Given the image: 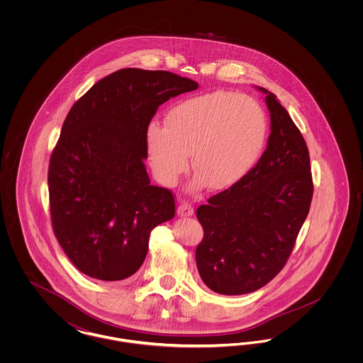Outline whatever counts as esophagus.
I'll return each instance as SVG.
<instances>
[{
	"mask_svg": "<svg viewBox=\"0 0 363 363\" xmlns=\"http://www.w3.org/2000/svg\"><path fill=\"white\" fill-rule=\"evenodd\" d=\"M177 213L179 215V216H191L193 213H194V209L193 207L190 206V204H186V203H182V204H179L178 208H177Z\"/></svg>",
	"mask_w": 363,
	"mask_h": 363,
	"instance_id": "esophagus-1",
	"label": "esophagus"
}]
</instances>
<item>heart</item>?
<instances>
[{
    "label": "heart",
    "instance_id": "heart-1",
    "mask_svg": "<svg viewBox=\"0 0 363 363\" xmlns=\"http://www.w3.org/2000/svg\"><path fill=\"white\" fill-rule=\"evenodd\" d=\"M268 140L264 108L246 95L216 91L173 106L164 128L151 123L147 150L156 177L174 185L188 167L196 185L225 190L237 185L259 163Z\"/></svg>",
    "mask_w": 363,
    "mask_h": 363
}]
</instances>
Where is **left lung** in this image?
Wrapping results in <instances>:
<instances>
[{
	"label": "left lung",
	"instance_id": "left-lung-1",
	"mask_svg": "<svg viewBox=\"0 0 363 363\" xmlns=\"http://www.w3.org/2000/svg\"><path fill=\"white\" fill-rule=\"evenodd\" d=\"M271 135L259 163L237 185L200 206L204 238L196 249L199 274L212 291L253 293L283 269L313 197L305 138L277 95L265 88Z\"/></svg>",
	"mask_w": 363,
	"mask_h": 363
}]
</instances>
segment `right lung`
Instances as JSON below:
<instances>
[{
    "instance_id": "right-lung-1",
    "label": "right lung",
    "mask_w": 363,
    "mask_h": 363,
    "mask_svg": "<svg viewBox=\"0 0 363 363\" xmlns=\"http://www.w3.org/2000/svg\"><path fill=\"white\" fill-rule=\"evenodd\" d=\"M199 84L166 70L125 68L72 106L49 164L55 238L86 277L117 281L138 272L156 225L175 201L150 184L147 130L160 104Z\"/></svg>"
}]
</instances>
